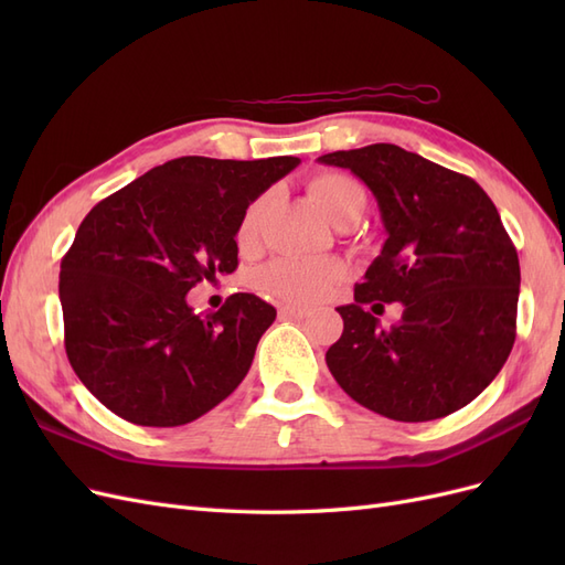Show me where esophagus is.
I'll return each instance as SVG.
<instances>
[{
    "label": "esophagus",
    "mask_w": 565,
    "mask_h": 565,
    "mask_svg": "<svg viewBox=\"0 0 565 565\" xmlns=\"http://www.w3.org/2000/svg\"><path fill=\"white\" fill-rule=\"evenodd\" d=\"M311 313V309H306V306H297V303H285V306H280V316H285V318H297V320H301V318H306Z\"/></svg>",
    "instance_id": "esophagus-1"
}]
</instances>
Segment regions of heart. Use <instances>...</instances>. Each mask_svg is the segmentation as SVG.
<instances>
[{"instance_id": "1", "label": "heart", "mask_w": 565, "mask_h": 565, "mask_svg": "<svg viewBox=\"0 0 565 565\" xmlns=\"http://www.w3.org/2000/svg\"><path fill=\"white\" fill-rule=\"evenodd\" d=\"M309 195L334 226L344 228L361 221L367 207L365 188L341 172H320L309 181ZM273 195H259L243 212L237 224V245L245 252L259 247ZM347 276L339 259H278L259 273L266 292L289 301H318Z\"/></svg>"}]
</instances>
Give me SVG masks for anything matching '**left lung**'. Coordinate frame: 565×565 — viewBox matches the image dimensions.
<instances>
[{"instance_id":"1","label":"left lung","mask_w":565,"mask_h":565,"mask_svg":"<svg viewBox=\"0 0 565 565\" xmlns=\"http://www.w3.org/2000/svg\"><path fill=\"white\" fill-rule=\"evenodd\" d=\"M377 200L386 243L339 306L344 332L324 353L337 384L382 417L440 419L469 405L502 370L516 339L519 254L473 179L393 143L337 150ZM401 300L384 331L362 309ZM382 306V303H374Z\"/></svg>"}]
</instances>
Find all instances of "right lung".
Masks as SVG:
<instances>
[{"label":"right lung","mask_w":565,"mask_h":565,"mask_svg":"<svg viewBox=\"0 0 565 565\" xmlns=\"http://www.w3.org/2000/svg\"><path fill=\"white\" fill-rule=\"evenodd\" d=\"M299 162L169 160L84 216L61 262L65 353L110 413L181 426L245 380L276 309L237 292L195 313L185 295L235 270L243 212Z\"/></svg>","instance_id":"obj_1"}]
</instances>
